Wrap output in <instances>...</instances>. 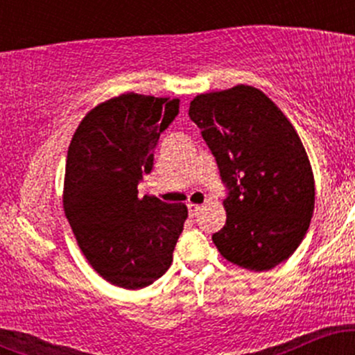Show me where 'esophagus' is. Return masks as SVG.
<instances>
[{"mask_svg":"<svg viewBox=\"0 0 355 355\" xmlns=\"http://www.w3.org/2000/svg\"><path fill=\"white\" fill-rule=\"evenodd\" d=\"M187 207H189V214L191 215V217H193V215H197L198 211L203 209V207L198 205V203H189V205H187Z\"/></svg>","mask_w":355,"mask_h":355,"instance_id":"esophagus-1","label":"esophagus"}]
</instances>
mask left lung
<instances>
[{"label":"left lung","mask_w":355,"mask_h":355,"mask_svg":"<svg viewBox=\"0 0 355 355\" xmlns=\"http://www.w3.org/2000/svg\"><path fill=\"white\" fill-rule=\"evenodd\" d=\"M189 115L229 190L227 222L211 240L235 266L270 270L294 254L313 214L315 185L300 137L274 101L248 85L197 95Z\"/></svg>","instance_id":"left-lung-1"}]
</instances>
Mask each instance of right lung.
Masks as SVG:
<instances>
[{
    "label": "right lung",
    "mask_w": 355,
    "mask_h": 355,
    "mask_svg": "<svg viewBox=\"0 0 355 355\" xmlns=\"http://www.w3.org/2000/svg\"><path fill=\"white\" fill-rule=\"evenodd\" d=\"M180 100L125 93L87 113L71 138L63 209L76 242L110 284L144 288L168 270L189 217L183 203L138 197Z\"/></svg>",
    "instance_id": "1"
}]
</instances>
